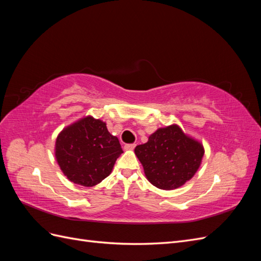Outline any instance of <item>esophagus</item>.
Returning <instances> with one entry per match:
<instances>
[{"label": "esophagus", "mask_w": 261, "mask_h": 261, "mask_svg": "<svg viewBox=\"0 0 261 261\" xmlns=\"http://www.w3.org/2000/svg\"><path fill=\"white\" fill-rule=\"evenodd\" d=\"M135 144H126L125 146H124V149L125 150H133L134 148H135Z\"/></svg>", "instance_id": "1"}]
</instances>
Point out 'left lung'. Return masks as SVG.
<instances>
[{
	"mask_svg": "<svg viewBox=\"0 0 261 261\" xmlns=\"http://www.w3.org/2000/svg\"><path fill=\"white\" fill-rule=\"evenodd\" d=\"M204 149L178 125L158 128L146 144L135 148L145 175L153 186L171 191L184 185L198 171Z\"/></svg>",
	"mask_w": 261,
	"mask_h": 261,
	"instance_id": "8db88e82",
	"label": "left lung"
}]
</instances>
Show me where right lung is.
<instances>
[{
	"instance_id": "1",
	"label": "right lung",
	"mask_w": 261,
	"mask_h": 261,
	"mask_svg": "<svg viewBox=\"0 0 261 261\" xmlns=\"http://www.w3.org/2000/svg\"><path fill=\"white\" fill-rule=\"evenodd\" d=\"M121 153L120 141L109 133L106 122L90 115L63 128L54 148L63 174L86 187L97 185L111 174Z\"/></svg>"
}]
</instances>
